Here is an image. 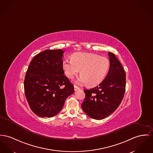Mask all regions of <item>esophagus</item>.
Returning <instances> with one entry per match:
<instances>
[{
  "label": "esophagus",
  "mask_w": 153,
  "mask_h": 153,
  "mask_svg": "<svg viewBox=\"0 0 153 153\" xmlns=\"http://www.w3.org/2000/svg\"><path fill=\"white\" fill-rule=\"evenodd\" d=\"M80 88L78 87V86H76V85H74V90L76 91V90H78V89H79Z\"/></svg>",
  "instance_id": "1"
}]
</instances>
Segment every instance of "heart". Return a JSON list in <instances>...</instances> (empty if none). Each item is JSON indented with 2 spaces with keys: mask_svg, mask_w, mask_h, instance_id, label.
<instances>
[{
  "mask_svg": "<svg viewBox=\"0 0 153 153\" xmlns=\"http://www.w3.org/2000/svg\"><path fill=\"white\" fill-rule=\"evenodd\" d=\"M62 68L67 76L71 79L81 70V76L76 82L95 86L106 76L110 68V61L107 57L98 54L78 53L72 56L71 61H63Z\"/></svg>",
  "mask_w": 153,
  "mask_h": 153,
  "instance_id": "b5f03b06",
  "label": "heart"
}]
</instances>
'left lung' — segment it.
<instances>
[{"instance_id":"8db88e82","label":"left lung","mask_w":153,"mask_h":153,"mask_svg":"<svg viewBox=\"0 0 153 153\" xmlns=\"http://www.w3.org/2000/svg\"><path fill=\"white\" fill-rule=\"evenodd\" d=\"M110 69L105 79L97 86L84 90L83 111L95 120L111 115L120 105L125 92L126 74L115 55L108 52Z\"/></svg>"}]
</instances>
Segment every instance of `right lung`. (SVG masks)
I'll use <instances>...</instances> for the list:
<instances>
[{
    "mask_svg": "<svg viewBox=\"0 0 153 153\" xmlns=\"http://www.w3.org/2000/svg\"><path fill=\"white\" fill-rule=\"evenodd\" d=\"M61 49L46 50L31 60L24 79V91L31 110L40 117H53L74 92L64 74Z\"/></svg>",
    "mask_w": 153,
    "mask_h": 153,
    "instance_id": "add662e5",
    "label": "right lung"
}]
</instances>
